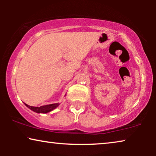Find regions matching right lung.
Returning a JSON list of instances; mask_svg holds the SVG:
<instances>
[{"instance_id":"add662e5","label":"right lung","mask_w":156,"mask_h":156,"mask_svg":"<svg viewBox=\"0 0 156 156\" xmlns=\"http://www.w3.org/2000/svg\"><path fill=\"white\" fill-rule=\"evenodd\" d=\"M25 105H26L29 108H30L32 111H33V112H35L36 113H42V114H44V113L50 112L53 109H55V108H57V106H59V104H49V105L41 106L40 107H35V106H29L27 105V104H25Z\"/></svg>"}]
</instances>
